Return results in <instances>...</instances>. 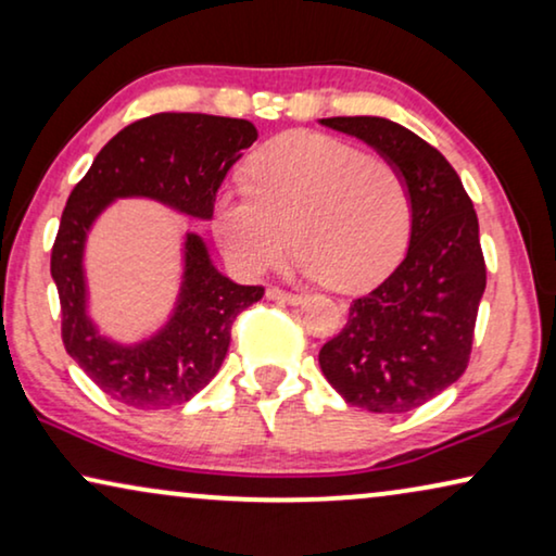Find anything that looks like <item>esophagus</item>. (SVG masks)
<instances>
[{
	"mask_svg": "<svg viewBox=\"0 0 556 556\" xmlns=\"http://www.w3.org/2000/svg\"><path fill=\"white\" fill-rule=\"evenodd\" d=\"M265 295H268L270 301H278V303H291V306H295V303L303 301L301 293H291V291H283V288L278 286H268V291H265Z\"/></svg>",
	"mask_w": 556,
	"mask_h": 556,
	"instance_id": "esophagus-1",
	"label": "esophagus"
}]
</instances>
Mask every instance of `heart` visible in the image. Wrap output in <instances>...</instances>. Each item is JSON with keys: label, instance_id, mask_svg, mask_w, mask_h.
Listing matches in <instances>:
<instances>
[{"label": "heart", "instance_id": "obj_1", "mask_svg": "<svg viewBox=\"0 0 556 556\" xmlns=\"http://www.w3.org/2000/svg\"><path fill=\"white\" fill-rule=\"evenodd\" d=\"M245 189L219 197L215 232L250 276L295 245L306 276L362 291L382 280L407 245L413 200L402 172L331 136L288 134L265 143L245 166Z\"/></svg>", "mask_w": 556, "mask_h": 556}]
</instances>
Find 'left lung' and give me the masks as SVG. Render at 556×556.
Returning a JSON list of instances; mask_svg holds the SVG:
<instances>
[{
	"instance_id": "left-lung-1",
	"label": "left lung",
	"mask_w": 556,
	"mask_h": 556,
	"mask_svg": "<svg viewBox=\"0 0 556 556\" xmlns=\"http://www.w3.org/2000/svg\"><path fill=\"white\" fill-rule=\"evenodd\" d=\"M392 162L413 200L407 255L384 283L352 301L346 326L318 352L324 377L349 405L400 415L466 371L485 263L473 202L447 159L409 128L379 116L321 118Z\"/></svg>"
}]
</instances>
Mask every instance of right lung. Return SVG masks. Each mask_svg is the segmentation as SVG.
Returning <instances> with one entry per match:
<instances>
[{"label": "right lung", "instance_id": "1", "mask_svg": "<svg viewBox=\"0 0 556 556\" xmlns=\"http://www.w3.org/2000/svg\"><path fill=\"white\" fill-rule=\"evenodd\" d=\"M255 139L257 128L245 118L154 113L113 136L67 197L50 257L63 344L121 405L166 409L192 400L223 367L232 321L263 299L265 288L232 283L212 265L200 235L187 232L185 276L169 321L139 344H118L88 316L83 250L90 227L124 197H147L189 217L212 219L219 185Z\"/></svg>", "mask_w": 556, "mask_h": 556}]
</instances>
